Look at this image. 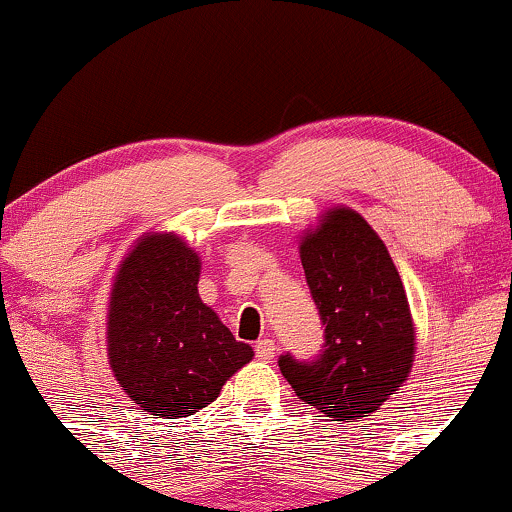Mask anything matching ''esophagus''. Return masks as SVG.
<instances>
[{"label":"esophagus","mask_w":512,"mask_h":512,"mask_svg":"<svg viewBox=\"0 0 512 512\" xmlns=\"http://www.w3.org/2000/svg\"><path fill=\"white\" fill-rule=\"evenodd\" d=\"M276 354V346L272 339H260V342H255V356L262 358V361H269V358H274Z\"/></svg>","instance_id":"obj_1"}]
</instances>
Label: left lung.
I'll use <instances>...</instances> for the list:
<instances>
[{
  "label": "left lung",
  "mask_w": 512,
  "mask_h": 512,
  "mask_svg": "<svg viewBox=\"0 0 512 512\" xmlns=\"http://www.w3.org/2000/svg\"><path fill=\"white\" fill-rule=\"evenodd\" d=\"M325 342L313 358L279 356L298 399L334 421L375 411L407 380L414 325L390 252L363 216L334 209L301 243Z\"/></svg>",
  "instance_id": "8db88e82"
}]
</instances>
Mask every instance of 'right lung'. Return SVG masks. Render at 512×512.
<instances>
[{"instance_id": "add662e5", "label": "right lung", "mask_w": 512, "mask_h": 512, "mask_svg": "<svg viewBox=\"0 0 512 512\" xmlns=\"http://www.w3.org/2000/svg\"><path fill=\"white\" fill-rule=\"evenodd\" d=\"M197 281V252L166 233L139 240L110 293V368L129 399L163 419L207 407L252 358L202 303Z\"/></svg>"}]
</instances>
